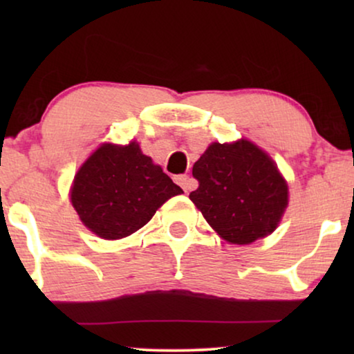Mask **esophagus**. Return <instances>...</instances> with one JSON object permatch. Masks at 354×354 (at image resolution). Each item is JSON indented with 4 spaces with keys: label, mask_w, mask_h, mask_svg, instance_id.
<instances>
[{
    "label": "esophagus",
    "mask_w": 354,
    "mask_h": 354,
    "mask_svg": "<svg viewBox=\"0 0 354 354\" xmlns=\"http://www.w3.org/2000/svg\"><path fill=\"white\" fill-rule=\"evenodd\" d=\"M177 183L183 188V192H185V193L192 192L193 188H195V185H196L195 180H193V178H190L188 176H178L177 177Z\"/></svg>",
    "instance_id": "esophagus-1"
}]
</instances>
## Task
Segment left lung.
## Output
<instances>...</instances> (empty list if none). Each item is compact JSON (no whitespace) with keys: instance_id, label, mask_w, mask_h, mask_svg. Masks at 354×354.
I'll use <instances>...</instances> for the list:
<instances>
[{"instance_id":"8db88e82","label":"left lung","mask_w":354,"mask_h":354,"mask_svg":"<svg viewBox=\"0 0 354 354\" xmlns=\"http://www.w3.org/2000/svg\"><path fill=\"white\" fill-rule=\"evenodd\" d=\"M198 188L190 193L222 239L248 245L275 230L288 188L272 159L248 140L212 143L193 166Z\"/></svg>"}]
</instances>
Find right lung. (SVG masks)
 Returning a JSON list of instances; mask_svg holds the SVG:
<instances>
[{"instance_id": "1", "label": "right lung", "mask_w": 354, "mask_h": 354, "mask_svg": "<svg viewBox=\"0 0 354 354\" xmlns=\"http://www.w3.org/2000/svg\"><path fill=\"white\" fill-rule=\"evenodd\" d=\"M182 188L135 142L103 145L74 178L71 200L80 221L101 239L119 240L147 224Z\"/></svg>"}]
</instances>
